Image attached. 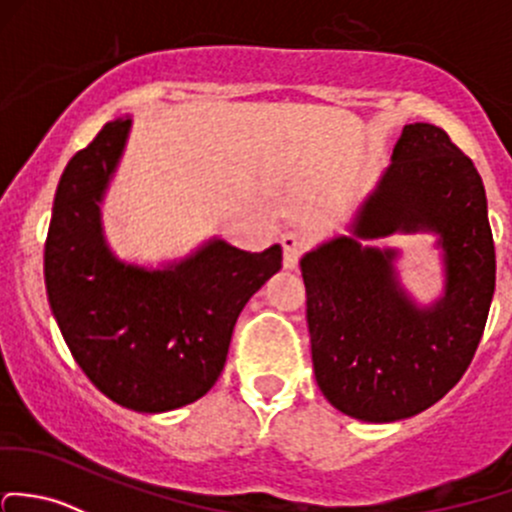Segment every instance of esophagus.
I'll list each match as a JSON object with an SVG mask.
<instances>
[{"mask_svg":"<svg viewBox=\"0 0 512 512\" xmlns=\"http://www.w3.org/2000/svg\"><path fill=\"white\" fill-rule=\"evenodd\" d=\"M279 242H282V250H284V267H287V270H294L301 252H304L306 247V238L301 233H284Z\"/></svg>","mask_w":512,"mask_h":512,"instance_id":"obj_1","label":"esophagus"}]
</instances>
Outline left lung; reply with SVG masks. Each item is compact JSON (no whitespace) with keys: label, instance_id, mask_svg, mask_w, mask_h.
Segmentation results:
<instances>
[{"label":"left lung","instance_id":"left-lung-1","mask_svg":"<svg viewBox=\"0 0 512 512\" xmlns=\"http://www.w3.org/2000/svg\"><path fill=\"white\" fill-rule=\"evenodd\" d=\"M348 228L301 257L316 383L353 419L414 417L459 383L486 328L496 289L486 188L444 129L414 122ZM395 232L438 235L445 294L434 305L401 287L394 248L367 245Z\"/></svg>","mask_w":512,"mask_h":512}]
</instances>
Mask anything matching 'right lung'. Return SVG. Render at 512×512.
Listing matches in <instances>:
<instances>
[{
    "mask_svg": "<svg viewBox=\"0 0 512 512\" xmlns=\"http://www.w3.org/2000/svg\"><path fill=\"white\" fill-rule=\"evenodd\" d=\"M132 120L117 117L68 161L48 225L43 274L56 324L102 395L134 412L191 405L218 380L235 321L282 270V247L245 252L211 238L164 267L125 262L102 233L100 203Z\"/></svg>",
    "mask_w": 512,
    "mask_h": 512,
    "instance_id": "right-lung-1",
    "label": "right lung"
}]
</instances>
